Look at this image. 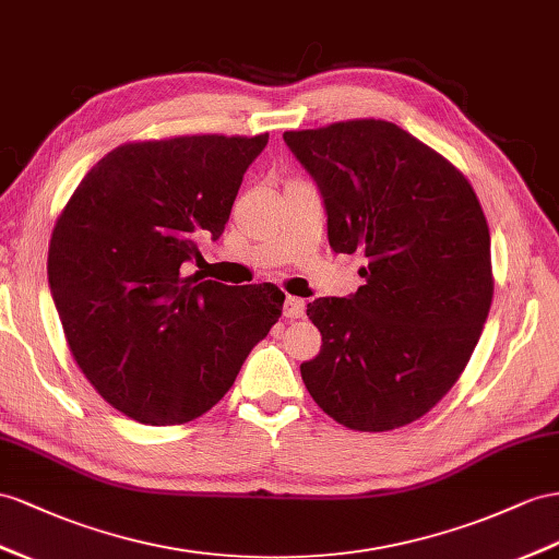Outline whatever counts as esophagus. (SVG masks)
<instances>
[{"label": "esophagus", "instance_id": "34e87169", "mask_svg": "<svg viewBox=\"0 0 559 559\" xmlns=\"http://www.w3.org/2000/svg\"><path fill=\"white\" fill-rule=\"evenodd\" d=\"M305 309H307L305 299L293 297V295L285 297V305H283V313H285V319H290V321H293V319L305 317Z\"/></svg>", "mask_w": 559, "mask_h": 559}]
</instances>
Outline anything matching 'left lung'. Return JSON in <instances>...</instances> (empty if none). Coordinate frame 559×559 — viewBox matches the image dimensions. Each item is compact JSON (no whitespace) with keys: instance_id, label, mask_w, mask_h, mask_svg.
<instances>
[{"instance_id":"left-lung-1","label":"left lung","mask_w":559,"mask_h":559,"mask_svg":"<svg viewBox=\"0 0 559 559\" xmlns=\"http://www.w3.org/2000/svg\"><path fill=\"white\" fill-rule=\"evenodd\" d=\"M323 198L328 242L364 252L366 285L319 297L317 359L299 366L328 416L359 432L423 418L461 378L493 297L491 236L469 181L402 127L285 132Z\"/></svg>"}]
</instances>
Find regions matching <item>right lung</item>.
I'll use <instances>...</instances> for the list:
<instances>
[{
  "label": "right lung",
  "instance_id": "obj_1",
  "mask_svg": "<svg viewBox=\"0 0 559 559\" xmlns=\"http://www.w3.org/2000/svg\"><path fill=\"white\" fill-rule=\"evenodd\" d=\"M257 136L124 143L68 200L49 242V288L68 347L94 390L143 425H181L231 390L281 317L271 283L181 276L198 240H217Z\"/></svg>",
  "mask_w": 559,
  "mask_h": 559
}]
</instances>
